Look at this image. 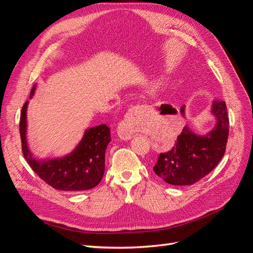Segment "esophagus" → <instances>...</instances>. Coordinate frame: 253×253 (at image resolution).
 I'll return each instance as SVG.
<instances>
[{"label":"esophagus","instance_id":"34e87169","mask_svg":"<svg viewBox=\"0 0 253 253\" xmlns=\"http://www.w3.org/2000/svg\"><path fill=\"white\" fill-rule=\"evenodd\" d=\"M142 110V105H136L127 112L126 117L120 122L118 126V134L120 138L124 140H128L135 136L137 126H138L140 121Z\"/></svg>","mask_w":253,"mask_h":253}]
</instances>
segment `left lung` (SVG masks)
Here are the masks:
<instances>
[{
  "mask_svg": "<svg viewBox=\"0 0 253 253\" xmlns=\"http://www.w3.org/2000/svg\"><path fill=\"white\" fill-rule=\"evenodd\" d=\"M186 117V106L181 108ZM211 114L215 125L206 134H197L187 125L171 151L163 153L154 172L173 186L193 185L208 175L223 158L229 134V119L225 101H214Z\"/></svg>",
  "mask_w": 253,
  "mask_h": 253,
  "instance_id": "8db88e82",
  "label": "left lung"
}]
</instances>
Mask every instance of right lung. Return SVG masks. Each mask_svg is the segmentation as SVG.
I'll return each mask as SVG.
<instances>
[{
    "label": "right lung",
    "instance_id": "1",
    "mask_svg": "<svg viewBox=\"0 0 253 253\" xmlns=\"http://www.w3.org/2000/svg\"><path fill=\"white\" fill-rule=\"evenodd\" d=\"M36 85L30 91L35 95ZM27 101L22 109L20 135L23 154L32 169L49 186L61 191L79 192L96 187L101 181L105 167V150L111 141L110 127L100 125L88 127L70 154L55 158H37L27 141Z\"/></svg>",
    "mask_w": 253,
    "mask_h": 253
}]
</instances>
